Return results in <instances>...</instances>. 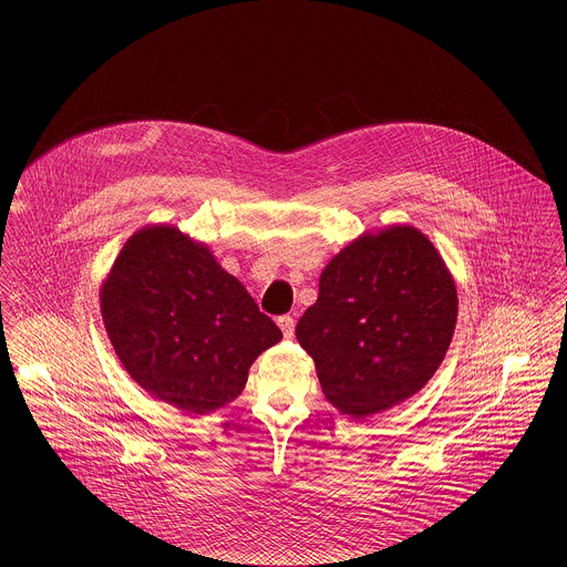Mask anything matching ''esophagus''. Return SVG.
<instances>
[{
	"label": "esophagus",
	"instance_id": "1",
	"mask_svg": "<svg viewBox=\"0 0 567 567\" xmlns=\"http://www.w3.org/2000/svg\"><path fill=\"white\" fill-rule=\"evenodd\" d=\"M277 323L281 327V331H284V336H286V338H292V336H295V319H292L290 315L279 317V319H277Z\"/></svg>",
	"mask_w": 567,
	"mask_h": 567
}]
</instances>
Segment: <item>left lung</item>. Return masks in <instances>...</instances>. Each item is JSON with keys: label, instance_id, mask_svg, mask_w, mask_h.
Here are the masks:
<instances>
[{"label": "left lung", "instance_id": "obj_1", "mask_svg": "<svg viewBox=\"0 0 567 567\" xmlns=\"http://www.w3.org/2000/svg\"><path fill=\"white\" fill-rule=\"evenodd\" d=\"M456 317V284L434 244L410 225H391L331 257L297 340L315 360L327 402L364 419L432 380Z\"/></svg>", "mask_w": 567, "mask_h": 567}]
</instances>
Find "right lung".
Listing matches in <instances>:
<instances>
[{
  "mask_svg": "<svg viewBox=\"0 0 567 567\" xmlns=\"http://www.w3.org/2000/svg\"><path fill=\"white\" fill-rule=\"evenodd\" d=\"M100 312L128 375L192 414L234 402L257 355L281 340L212 250L169 225H148L122 246Z\"/></svg>",
  "mask_w": 567,
  "mask_h": 567,
  "instance_id": "right-lung-1",
  "label": "right lung"
}]
</instances>
